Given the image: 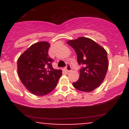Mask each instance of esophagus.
Returning <instances> with one entry per match:
<instances>
[{
    "mask_svg": "<svg viewBox=\"0 0 129 129\" xmlns=\"http://www.w3.org/2000/svg\"><path fill=\"white\" fill-rule=\"evenodd\" d=\"M66 70L67 71V72H71V71H72V67H71V65L69 64V63H68V64L67 65V66H66Z\"/></svg>",
    "mask_w": 129,
    "mask_h": 129,
    "instance_id": "34e87169",
    "label": "esophagus"
}]
</instances>
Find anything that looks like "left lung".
<instances>
[{
	"label": "left lung",
	"mask_w": 129,
	"mask_h": 129,
	"mask_svg": "<svg viewBox=\"0 0 129 129\" xmlns=\"http://www.w3.org/2000/svg\"><path fill=\"white\" fill-rule=\"evenodd\" d=\"M67 44L76 52L78 63L83 66L79 80L73 83V86L83 92H92L100 86L106 75L109 67L107 51L87 37L70 40Z\"/></svg>",
	"instance_id": "obj_1"
}]
</instances>
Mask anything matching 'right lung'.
Returning a JSON list of instances; mask_svg holds the SVG:
<instances>
[{
  "label": "right lung",
  "instance_id": "1",
  "mask_svg": "<svg viewBox=\"0 0 129 129\" xmlns=\"http://www.w3.org/2000/svg\"><path fill=\"white\" fill-rule=\"evenodd\" d=\"M50 44L35 43L17 60V72L22 83L30 92L37 96L50 93L62 75L61 70L54 69L53 60L48 55Z\"/></svg>",
  "mask_w": 129,
  "mask_h": 129
}]
</instances>
